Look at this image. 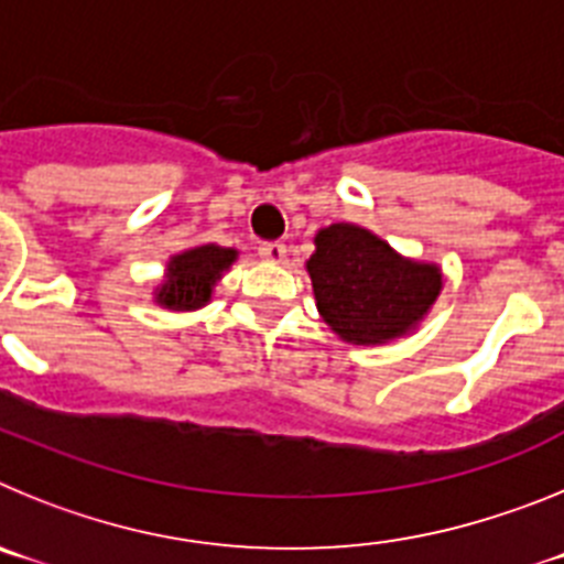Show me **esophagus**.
Wrapping results in <instances>:
<instances>
[{
  "instance_id": "esophagus-1",
  "label": "esophagus",
  "mask_w": 564,
  "mask_h": 564,
  "mask_svg": "<svg viewBox=\"0 0 564 564\" xmlns=\"http://www.w3.org/2000/svg\"><path fill=\"white\" fill-rule=\"evenodd\" d=\"M259 257L268 259V262H285L288 257V248L282 242H265V246H259Z\"/></svg>"
}]
</instances>
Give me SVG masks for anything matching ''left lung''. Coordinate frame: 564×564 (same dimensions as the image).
<instances>
[{"mask_svg":"<svg viewBox=\"0 0 564 564\" xmlns=\"http://www.w3.org/2000/svg\"><path fill=\"white\" fill-rule=\"evenodd\" d=\"M307 273L322 318L352 344H383L412 330L443 288L441 268L398 257L350 223L316 234Z\"/></svg>","mask_w":564,"mask_h":564,"instance_id":"left-lung-1","label":"left lung"}]
</instances>
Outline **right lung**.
<instances>
[{"mask_svg":"<svg viewBox=\"0 0 564 564\" xmlns=\"http://www.w3.org/2000/svg\"><path fill=\"white\" fill-rule=\"evenodd\" d=\"M237 259V251L220 246H200L172 257L166 285L158 291V302L172 311H194L212 299L214 282Z\"/></svg>","mask_w":564,"mask_h":564,"instance_id":"1","label":"right lung"}]
</instances>
